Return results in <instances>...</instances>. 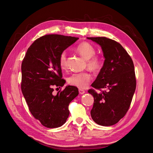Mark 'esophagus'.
Returning <instances> with one entry per match:
<instances>
[{
  "mask_svg": "<svg viewBox=\"0 0 153 153\" xmlns=\"http://www.w3.org/2000/svg\"><path fill=\"white\" fill-rule=\"evenodd\" d=\"M85 92V91L84 90L80 89H79V93H80V94H84Z\"/></svg>",
  "mask_w": 153,
  "mask_h": 153,
  "instance_id": "obj_1",
  "label": "esophagus"
}]
</instances>
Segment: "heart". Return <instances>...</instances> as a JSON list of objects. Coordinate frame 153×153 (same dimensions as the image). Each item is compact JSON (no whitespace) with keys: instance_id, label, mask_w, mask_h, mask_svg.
I'll use <instances>...</instances> for the list:
<instances>
[{"instance_id":"b5f03b06","label":"heart","mask_w":153,"mask_h":153,"mask_svg":"<svg viewBox=\"0 0 153 153\" xmlns=\"http://www.w3.org/2000/svg\"><path fill=\"white\" fill-rule=\"evenodd\" d=\"M76 52L85 60H87V66L91 70L98 71L102 68L103 62L101 59L94 56L96 50L94 47L87 42H82L76 48ZM59 65L61 69L67 67V56L66 52H62L59 57ZM91 79V75L88 72L74 73L68 78V83L71 85L76 87L80 89L86 88Z\"/></svg>"}]
</instances>
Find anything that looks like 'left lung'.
I'll return each mask as SVG.
<instances>
[{"instance_id":"left-lung-1","label":"left lung","mask_w":153,"mask_h":153,"mask_svg":"<svg viewBox=\"0 0 153 153\" xmlns=\"http://www.w3.org/2000/svg\"><path fill=\"white\" fill-rule=\"evenodd\" d=\"M98 44L103 51V66L92 87L106 89L100 93L88 91L94 101L91 117L99 125L112 126L126 115L136 89V78L131 58L121 44L105 37L87 38Z\"/></svg>"}]
</instances>
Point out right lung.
<instances>
[{"instance_id": "right-lung-1", "label": "right lung", "mask_w": 153, "mask_h": 153, "mask_svg": "<svg viewBox=\"0 0 153 153\" xmlns=\"http://www.w3.org/2000/svg\"><path fill=\"white\" fill-rule=\"evenodd\" d=\"M79 39L59 34H48L36 39L27 50L22 64L23 95L32 115L44 126L58 128L69 117V104L78 95V88L67 85L56 95L53 87H62L59 57Z\"/></svg>"}]
</instances>
